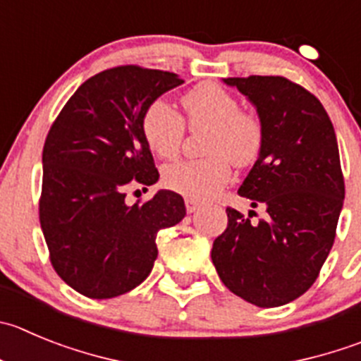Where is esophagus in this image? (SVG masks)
Masks as SVG:
<instances>
[{
  "label": "esophagus",
  "instance_id": "obj_1",
  "mask_svg": "<svg viewBox=\"0 0 361 361\" xmlns=\"http://www.w3.org/2000/svg\"><path fill=\"white\" fill-rule=\"evenodd\" d=\"M185 207H187L188 214H194V212L200 210L201 204L197 203V201H194V200H190V197H187V200H185Z\"/></svg>",
  "mask_w": 361,
  "mask_h": 361
}]
</instances>
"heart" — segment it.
I'll return each mask as SVG.
<instances>
[{
	"label": "heart",
	"instance_id": "obj_1",
	"mask_svg": "<svg viewBox=\"0 0 361 361\" xmlns=\"http://www.w3.org/2000/svg\"><path fill=\"white\" fill-rule=\"evenodd\" d=\"M185 119L165 99H154L146 106L140 121L147 147L160 158L180 153L188 130L201 131L203 153L196 160H180L164 169V183L185 197L207 201L231 178V164L238 167L252 164L264 146V124L251 110L240 109L230 90L215 83H200L183 94Z\"/></svg>",
	"mask_w": 361,
	"mask_h": 361
}]
</instances>
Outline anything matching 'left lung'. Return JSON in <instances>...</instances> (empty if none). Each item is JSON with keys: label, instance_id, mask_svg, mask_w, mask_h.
Segmentation results:
<instances>
[{"label": "left lung", "instance_id": "obj_1", "mask_svg": "<svg viewBox=\"0 0 361 361\" xmlns=\"http://www.w3.org/2000/svg\"><path fill=\"white\" fill-rule=\"evenodd\" d=\"M264 124V146L238 188L265 217L228 207L212 262L222 283L260 308L287 305L312 287L331 245L345 185L331 119L321 101L283 76L226 78Z\"/></svg>", "mask_w": 361, "mask_h": 361}]
</instances>
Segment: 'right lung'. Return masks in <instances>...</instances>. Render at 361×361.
<instances>
[{"mask_svg": "<svg viewBox=\"0 0 361 361\" xmlns=\"http://www.w3.org/2000/svg\"><path fill=\"white\" fill-rule=\"evenodd\" d=\"M165 71L117 66L83 82L53 121L42 149L39 221L56 274L82 295L110 299L149 276L157 235L185 217L183 197L160 190L126 204V188L157 183L142 137L151 101L181 85Z\"/></svg>", "mask_w": 361, "mask_h": 361, "instance_id": "1", "label": "right lung"}]
</instances>
